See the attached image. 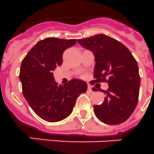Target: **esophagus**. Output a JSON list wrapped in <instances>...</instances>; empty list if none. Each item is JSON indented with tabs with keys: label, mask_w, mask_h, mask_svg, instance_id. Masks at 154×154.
Instances as JSON below:
<instances>
[{
	"label": "esophagus",
	"mask_w": 154,
	"mask_h": 154,
	"mask_svg": "<svg viewBox=\"0 0 154 154\" xmlns=\"http://www.w3.org/2000/svg\"><path fill=\"white\" fill-rule=\"evenodd\" d=\"M88 91H89V92H93V90H92V88L91 87V86H88Z\"/></svg>",
	"instance_id": "1"
}]
</instances>
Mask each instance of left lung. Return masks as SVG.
I'll return each instance as SVG.
<instances>
[{
	"label": "left lung",
	"mask_w": 154,
	"mask_h": 154,
	"mask_svg": "<svg viewBox=\"0 0 154 154\" xmlns=\"http://www.w3.org/2000/svg\"><path fill=\"white\" fill-rule=\"evenodd\" d=\"M77 42L94 55L93 81H106L109 86L106 91H102L106 94L104 102L94 106L95 116L106 125L123 123L134 112L139 99L140 77L136 60L123 44L105 34Z\"/></svg>",
	"instance_id": "8db88e82"
}]
</instances>
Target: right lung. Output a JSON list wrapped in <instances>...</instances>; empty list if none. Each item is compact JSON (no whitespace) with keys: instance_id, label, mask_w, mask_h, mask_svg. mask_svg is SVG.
I'll list each match as a JSON object with an SVG mask.
<instances>
[{"instance_id":"obj_1","label":"right lung","mask_w":154,"mask_h":154,"mask_svg":"<svg viewBox=\"0 0 154 154\" xmlns=\"http://www.w3.org/2000/svg\"><path fill=\"white\" fill-rule=\"evenodd\" d=\"M77 43L76 39L48 37L38 41L22 61L19 80L27 103L41 119L57 122L69 116L87 84L73 79L64 86L56 83L53 71L63 63L66 49Z\"/></svg>"}]
</instances>
